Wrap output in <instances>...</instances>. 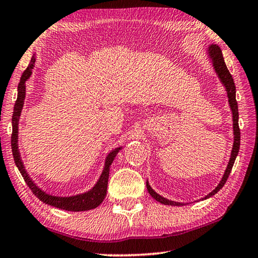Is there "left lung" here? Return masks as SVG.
I'll use <instances>...</instances> for the list:
<instances>
[{
	"label": "left lung",
	"mask_w": 258,
	"mask_h": 258,
	"mask_svg": "<svg viewBox=\"0 0 258 258\" xmlns=\"http://www.w3.org/2000/svg\"><path fill=\"white\" fill-rule=\"evenodd\" d=\"M208 55L210 59H212L213 62V67L215 71H216L217 76L219 78V80L222 81L223 85L226 88V91H227V97H228V102H229V107L232 109V113H233V129H234V145H233V149H232V154H230V158L229 162L227 165V168L224 172V176L222 178V180L218 183V186L214 189L212 192H209L207 196H205L203 199H207L209 197L214 196L215 194H217L220 189H222L225 185L226 180L228 179V176L230 171H232V168L234 166V162L236 157L238 155L239 151V145H240V130H239V125H238V106H237V101H236V87L234 83V79L230 75L227 67L225 64L224 57L222 54V50H220L219 46L217 44H212L209 45L208 48ZM147 189H148L149 194L151 197L156 199L157 202H159L164 205H170V206H182L185 205L183 203H177V202H172L167 199L165 197L160 196L159 194H157L154 189H152L149 185V182L147 181Z\"/></svg>",
	"instance_id": "obj_1"
}]
</instances>
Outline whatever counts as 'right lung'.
<instances>
[{
	"instance_id": "right-lung-1",
	"label": "right lung",
	"mask_w": 258,
	"mask_h": 258,
	"mask_svg": "<svg viewBox=\"0 0 258 258\" xmlns=\"http://www.w3.org/2000/svg\"><path fill=\"white\" fill-rule=\"evenodd\" d=\"M35 59L34 56L31 59L29 67L26 70L22 73V77L20 79L19 86H18V99L14 104L13 115H12V136H11V147H12V154L14 162L17 165L18 169L20 170L21 175H22L24 181L29 188L32 190L34 195L38 197L41 202L44 204H48L50 206H53L56 208H60L63 210H68V212H85V210H90L98 207L100 204L103 202L104 197L107 195V187H108V179H109V171L110 166H111L112 161L114 160L115 156L119 152V150L122 147L115 148L107 156L106 162H104V167L101 176H100L99 180L96 185L93 186L92 189L85 192L79 194L76 196L70 197H59V196H52L50 194H46L43 190L35 185L33 180L31 179L30 176L26 172L24 165L21 159L20 151H19V145H18V137H19V119L22 111L23 104H24V98H25V82L32 75V69L34 67Z\"/></svg>"
}]
</instances>
